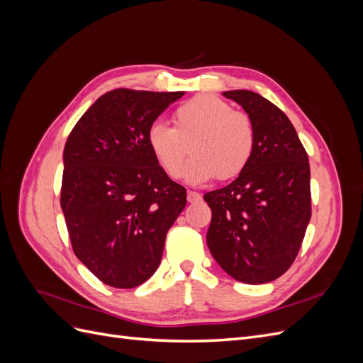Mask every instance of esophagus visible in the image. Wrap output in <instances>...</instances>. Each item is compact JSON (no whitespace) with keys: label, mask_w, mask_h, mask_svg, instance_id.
Here are the masks:
<instances>
[{"label":"esophagus","mask_w":363,"mask_h":363,"mask_svg":"<svg viewBox=\"0 0 363 363\" xmlns=\"http://www.w3.org/2000/svg\"><path fill=\"white\" fill-rule=\"evenodd\" d=\"M188 201H189V203H199V201H201V195H200L199 192L189 191V192H188Z\"/></svg>","instance_id":"1"}]
</instances>
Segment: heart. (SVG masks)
<instances>
[{"instance_id":"heart-1","label":"heart","mask_w":363,"mask_h":363,"mask_svg":"<svg viewBox=\"0 0 363 363\" xmlns=\"http://www.w3.org/2000/svg\"><path fill=\"white\" fill-rule=\"evenodd\" d=\"M174 127L155 123L147 133V144L162 171L180 179L188 145L194 157L184 168V179L200 184L218 179L230 180L242 172L255 150L251 119L221 98L196 95L175 108Z\"/></svg>"}]
</instances>
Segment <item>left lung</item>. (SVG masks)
<instances>
[{
	"mask_svg": "<svg viewBox=\"0 0 363 363\" xmlns=\"http://www.w3.org/2000/svg\"><path fill=\"white\" fill-rule=\"evenodd\" d=\"M255 127L247 168L207 192L212 208L207 247L230 277L262 284L286 272L311 221V167L298 135L277 106L251 91H227Z\"/></svg>",
	"mask_w": 363,
	"mask_h": 363,
	"instance_id": "left-lung-1",
	"label": "left lung"
}]
</instances>
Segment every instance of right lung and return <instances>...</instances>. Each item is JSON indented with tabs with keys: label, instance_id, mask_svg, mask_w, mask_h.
<instances>
[{
	"label": "right lung",
	"instance_id": "add662e5",
	"mask_svg": "<svg viewBox=\"0 0 363 363\" xmlns=\"http://www.w3.org/2000/svg\"><path fill=\"white\" fill-rule=\"evenodd\" d=\"M183 95L107 92L65 145L60 206L72 250L112 288H136L155 274L186 206V189L162 171L147 144L148 128Z\"/></svg>",
	"mask_w": 363,
	"mask_h": 363
}]
</instances>
